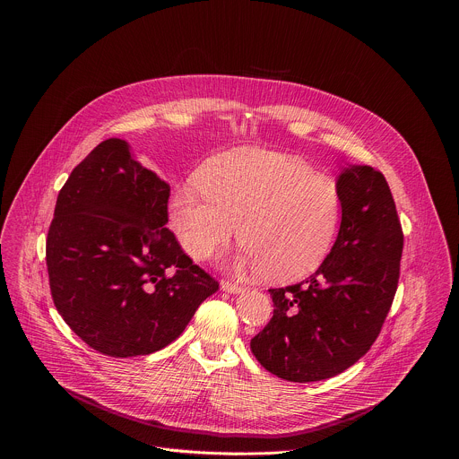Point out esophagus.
<instances>
[{
	"mask_svg": "<svg viewBox=\"0 0 459 459\" xmlns=\"http://www.w3.org/2000/svg\"><path fill=\"white\" fill-rule=\"evenodd\" d=\"M221 290L229 292V294H241L245 289L241 285H236V283H230V281H221Z\"/></svg>",
	"mask_w": 459,
	"mask_h": 459,
	"instance_id": "obj_1",
	"label": "esophagus"
}]
</instances>
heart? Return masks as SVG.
Masks as SVG:
<instances>
[{"label": "heart", "instance_id": "b5f03b06", "mask_svg": "<svg viewBox=\"0 0 459 459\" xmlns=\"http://www.w3.org/2000/svg\"><path fill=\"white\" fill-rule=\"evenodd\" d=\"M342 220L336 183L303 160L245 147L212 160L200 179L179 183L169 223L192 259H205L239 227V273H269L294 281L314 273L329 254ZM242 225H238V221Z\"/></svg>", "mask_w": 459, "mask_h": 459}]
</instances>
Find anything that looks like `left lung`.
<instances>
[{"label": "left lung", "mask_w": 459, "mask_h": 459, "mask_svg": "<svg viewBox=\"0 0 459 459\" xmlns=\"http://www.w3.org/2000/svg\"><path fill=\"white\" fill-rule=\"evenodd\" d=\"M342 225L319 269L271 289L274 316L250 340L271 374L321 381L354 365L376 342L400 280L403 232L385 176L347 165L338 176Z\"/></svg>", "instance_id": "8db88e82"}]
</instances>
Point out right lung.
Wrapping results in <instances>:
<instances>
[{"label":"right lung","instance_id":"add662e5","mask_svg":"<svg viewBox=\"0 0 459 459\" xmlns=\"http://www.w3.org/2000/svg\"><path fill=\"white\" fill-rule=\"evenodd\" d=\"M170 186L125 140L101 142L57 194L47 236L54 305L94 351H161L220 285L165 227Z\"/></svg>","mask_w":459,"mask_h":459}]
</instances>
